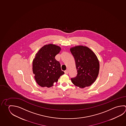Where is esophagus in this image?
Returning a JSON list of instances; mask_svg holds the SVG:
<instances>
[{
    "mask_svg": "<svg viewBox=\"0 0 126 126\" xmlns=\"http://www.w3.org/2000/svg\"><path fill=\"white\" fill-rule=\"evenodd\" d=\"M64 72H65V74H68L69 73L68 70H66L64 71Z\"/></svg>",
    "mask_w": 126,
    "mask_h": 126,
    "instance_id": "34e87169",
    "label": "esophagus"
}]
</instances>
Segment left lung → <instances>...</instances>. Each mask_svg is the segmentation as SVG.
<instances>
[{"label": "left lung", "mask_w": 126, "mask_h": 126, "mask_svg": "<svg viewBox=\"0 0 126 126\" xmlns=\"http://www.w3.org/2000/svg\"><path fill=\"white\" fill-rule=\"evenodd\" d=\"M76 62L77 75L71 78L76 86L83 88L94 83L98 76L99 63L94 52L86 46H77L70 48Z\"/></svg>", "instance_id": "1"}]
</instances>
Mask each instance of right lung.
<instances>
[{
  "label": "right lung",
  "instance_id": "obj_1",
  "mask_svg": "<svg viewBox=\"0 0 126 126\" xmlns=\"http://www.w3.org/2000/svg\"><path fill=\"white\" fill-rule=\"evenodd\" d=\"M59 46L49 44L43 46L33 60L32 71L37 83L42 87H50L63 75L60 62L55 56L60 53Z\"/></svg>",
  "mask_w": 126,
  "mask_h": 126
}]
</instances>
